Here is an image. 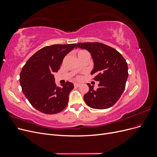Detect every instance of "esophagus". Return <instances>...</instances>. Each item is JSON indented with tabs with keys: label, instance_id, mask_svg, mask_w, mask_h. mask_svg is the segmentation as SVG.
<instances>
[{
	"label": "esophagus",
	"instance_id": "34e87169",
	"mask_svg": "<svg viewBox=\"0 0 157 157\" xmlns=\"http://www.w3.org/2000/svg\"><path fill=\"white\" fill-rule=\"evenodd\" d=\"M74 86H75V87H78V86H80V84L75 83V84H74Z\"/></svg>",
	"mask_w": 157,
	"mask_h": 157
}]
</instances>
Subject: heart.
Returning <instances> with one entry per match:
<instances>
[{"label": "heart", "instance_id": "b5f03b06", "mask_svg": "<svg viewBox=\"0 0 157 157\" xmlns=\"http://www.w3.org/2000/svg\"><path fill=\"white\" fill-rule=\"evenodd\" d=\"M85 52V51H84V50H80V51L78 52V54H81V53H82V52ZM80 78H81V77H80V76H78V77H77V80H80Z\"/></svg>", "mask_w": 157, "mask_h": 157}]
</instances>
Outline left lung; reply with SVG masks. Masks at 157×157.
I'll return each mask as SVG.
<instances>
[{
	"mask_svg": "<svg viewBox=\"0 0 157 157\" xmlns=\"http://www.w3.org/2000/svg\"><path fill=\"white\" fill-rule=\"evenodd\" d=\"M78 47L91 54L94 63L91 75H95L94 80L99 81L96 90L87 84L89 91L84 96V101L93 109L112 107L125 89L128 77L125 59L117 50L101 42H81L76 45Z\"/></svg>",
	"mask_w": 157,
	"mask_h": 157,
	"instance_id": "1",
	"label": "left lung"
}]
</instances>
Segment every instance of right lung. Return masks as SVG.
Wrapping results in <instances>:
<instances>
[{
  "instance_id": "1",
  "label": "right lung",
  "mask_w": 157,
  "mask_h": 157,
  "mask_svg": "<svg viewBox=\"0 0 157 157\" xmlns=\"http://www.w3.org/2000/svg\"><path fill=\"white\" fill-rule=\"evenodd\" d=\"M76 44L47 46L27 60L20 75L22 92L31 105L48 115L58 113L67 107L69 94L74 88L67 81L57 86L54 73L60 69L64 57Z\"/></svg>"
}]
</instances>
